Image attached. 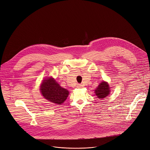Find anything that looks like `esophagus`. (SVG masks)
Here are the masks:
<instances>
[{
    "mask_svg": "<svg viewBox=\"0 0 150 150\" xmlns=\"http://www.w3.org/2000/svg\"><path fill=\"white\" fill-rule=\"evenodd\" d=\"M82 87H83V85L81 84H78L77 85V88H82Z\"/></svg>",
    "mask_w": 150,
    "mask_h": 150,
    "instance_id": "34e87169",
    "label": "esophagus"
}]
</instances>
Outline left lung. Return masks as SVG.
Here are the masks:
<instances>
[{
    "label": "left lung",
    "instance_id": "obj_1",
    "mask_svg": "<svg viewBox=\"0 0 150 150\" xmlns=\"http://www.w3.org/2000/svg\"><path fill=\"white\" fill-rule=\"evenodd\" d=\"M110 92V88L107 82H102L95 90V93L99 98L106 97Z\"/></svg>",
    "mask_w": 150,
    "mask_h": 150
}]
</instances>
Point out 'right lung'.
Listing matches in <instances>:
<instances>
[{
    "label": "right lung",
    "instance_id": "add662e5",
    "mask_svg": "<svg viewBox=\"0 0 150 150\" xmlns=\"http://www.w3.org/2000/svg\"><path fill=\"white\" fill-rule=\"evenodd\" d=\"M40 90L45 98L59 105L64 102L69 94V91L60 86L52 78L45 79L41 84Z\"/></svg>",
    "mask_w": 150,
    "mask_h": 150
}]
</instances>
